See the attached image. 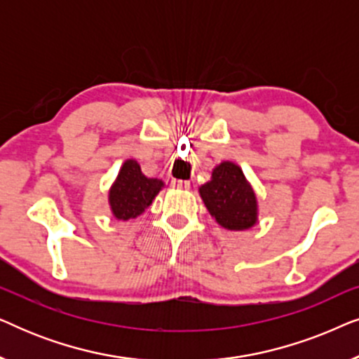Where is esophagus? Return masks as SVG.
Wrapping results in <instances>:
<instances>
[{
    "label": "esophagus",
    "instance_id": "esophagus-1",
    "mask_svg": "<svg viewBox=\"0 0 359 359\" xmlns=\"http://www.w3.org/2000/svg\"><path fill=\"white\" fill-rule=\"evenodd\" d=\"M171 184L178 189H189V186H191L189 181H183V180H173L171 181Z\"/></svg>",
    "mask_w": 359,
    "mask_h": 359
}]
</instances>
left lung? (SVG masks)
<instances>
[{"instance_id":"left-lung-1","label":"left lung","mask_w":359,"mask_h":359,"mask_svg":"<svg viewBox=\"0 0 359 359\" xmlns=\"http://www.w3.org/2000/svg\"><path fill=\"white\" fill-rule=\"evenodd\" d=\"M209 214L227 230H247L258 220V203L242 168L222 161L212 170V178L199 188Z\"/></svg>"}]
</instances>
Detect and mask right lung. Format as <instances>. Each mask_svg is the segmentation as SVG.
<instances>
[{
	"mask_svg": "<svg viewBox=\"0 0 359 359\" xmlns=\"http://www.w3.org/2000/svg\"><path fill=\"white\" fill-rule=\"evenodd\" d=\"M165 183L147 178L135 160H126L109 189L111 212L117 220L135 219L151 204Z\"/></svg>",
	"mask_w": 359,
	"mask_h": 359,
	"instance_id": "right-lung-1",
	"label": "right lung"
}]
</instances>
